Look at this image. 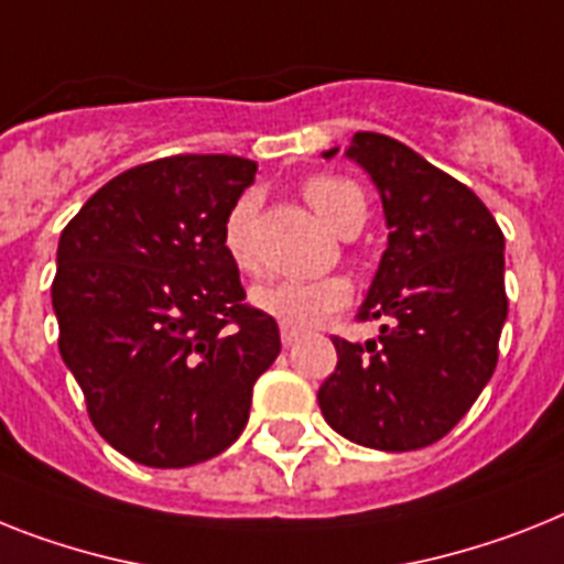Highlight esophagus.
Listing matches in <instances>:
<instances>
[{"label":"esophagus","mask_w":564,"mask_h":564,"mask_svg":"<svg viewBox=\"0 0 564 564\" xmlns=\"http://www.w3.org/2000/svg\"><path fill=\"white\" fill-rule=\"evenodd\" d=\"M300 337H302V332H296V328H288V325H282V346H285V348L296 346V343H300Z\"/></svg>","instance_id":"esophagus-1"}]
</instances>
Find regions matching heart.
Listing matches in <instances>:
<instances>
[{
	"label": "heart",
	"instance_id": "heart-1",
	"mask_svg": "<svg viewBox=\"0 0 564 564\" xmlns=\"http://www.w3.org/2000/svg\"><path fill=\"white\" fill-rule=\"evenodd\" d=\"M302 195L319 216V221L339 236L351 227H362L366 221V195L355 181L337 178V175H314L305 181ZM250 216H253V202L239 198L227 213L225 232H221L230 262L245 273L256 271ZM250 302L288 328H311L323 323L325 316L346 308L351 302V285L343 276H323L311 282H271V285L253 288Z\"/></svg>",
	"mask_w": 564,
	"mask_h": 564
}]
</instances>
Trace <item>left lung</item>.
I'll return each mask as SVG.
<instances>
[{
  "label": "left lung",
  "instance_id": "1",
  "mask_svg": "<svg viewBox=\"0 0 564 564\" xmlns=\"http://www.w3.org/2000/svg\"><path fill=\"white\" fill-rule=\"evenodd\" d=\"M346 155L371 175L389 225L357 316L386 323L362 346L332 337L337 369L316 400L343 438L409 453L444 438L496 371L505 232L473 189L389 134L357 132Z\"/></svg>",
  "mask_w": 564,
  "mask_h": 564
}]
</instances>
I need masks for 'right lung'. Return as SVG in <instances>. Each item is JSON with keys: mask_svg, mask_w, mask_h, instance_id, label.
I'll return each mask as SVG.
<instances>
[{"mask_svg": "<svg viewBox=\"0 0 564 564\" xmlns=\"http://www.w3.org/2000/svg\"><path fill=\"white\" fill-rule=\"evenodd\" d=\"M256 170L239 155L158 158L97 189L59 236V355L95 430L138 464L225 453L282 348L221 239Z\"/></svg>", "mask_w": 564, "mask_h": 564, "instance_id": "obj_1", "label": "right lung"}]
</instances>
